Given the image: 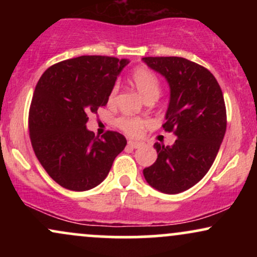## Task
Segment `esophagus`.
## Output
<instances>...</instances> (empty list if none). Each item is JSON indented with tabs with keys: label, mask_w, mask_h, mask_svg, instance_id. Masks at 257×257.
Masks as SVG:
<instances>
[{
	"label": "esophagus",
	"mask_w": 257,
	"mask_h": 257,
	"mask_svg": "<svg viewBox=\"0 0 257 257\" xmlns=\"http://www.w3.org/2000/svg\"><path fill=\"white\" fill-rule=\"evenodd\" d=\"M128 145L132 147V149H139V147H141L144 145L143 143H139V141H133V140H129L128 141Z\"/></svg>",
	"instance_id": "obj_1"
}]
</instances>
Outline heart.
Wrapping results in <instances>:
<instances>
[{
    "label": "heart",
    "instance_id": "obj_1",
    "mask_svg": "<svg viewBox=\"0 0 257 257\" xmlns=\"http://www.w3.org/2000/svg\"><path fill=\"white\" fill-rule=\"evenodd\" d=\"M132 82L140 93V95L145 100L150 98L157 99L159 93H161V84H159L157 76L147 67L141 66L135 69L134 72L132 73ZM116 94L117 85H114L110 91V95H108V102H113ZM117 124L126 134L135 137V135L140 134L146 122L144 119L135 118V117H120L117 120Z\"/></svg>",
    "mask_w": 257,
    "mask_h": 257
}]
</instances>
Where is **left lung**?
<instances>
[{
  "instance_id": "obj_1",
  "label": "left lung",
  "mask_w": 257,
  "mask_h": 257,
  "mask_svg": "<svg viewBox=\"0 0 257 257\" xmlns=\"http://www.w3.org/2000/svg\"><path fill=\"white\" fill-rule=\"evenodd\" d=\"M143 61L169 85L163 129L178 138L172 146L153 145L157 161L144 169V176L159 192H184L204 178L225 137L222 91L213 73L185 58L147 57Z\"/></svg>"
}]
</instances>
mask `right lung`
Returning <instances> with one entry per match:
<instances>
[{
	"label": "right lung",
	"instance_id": "add662e5",
	"mask_svg": "<svg viewBox=\"0 0 257 257\" xmlns=\"http://www.w3.org/2000/svg\"><path fill=\"white\" fill-rule=\"evenodd\" d=\"M128 59L83 55L49 67L35 88L29 131L35 155L57 184L88 191L101 184L125 138L107 132L101 138L87 129L88 113L105 106Z\"/></svg>",
	"mask_w": 257,
	"mask_h": 257
}]
</instances>
